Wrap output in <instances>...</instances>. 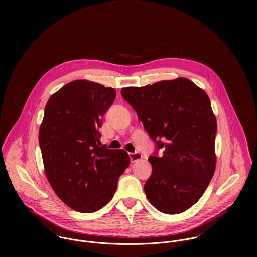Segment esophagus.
I'll return each mask as SVG.
<instances>
[{"label": "esophagus", "mask_w": 257, "mask_h": 257, "mask_svg": "<svg viewBox=\"0 0 257 257\" xmlns=\"http://www.w3.org/2000/svg\"><path fill=\"white\" fill-rule=\"evenodd\" d=\"M130 157H131V161L134 163V162H137V161H140L143 159V155L142 153L140 152H134V153H130Z\"/></svg>", "instance_id": "34e87169"}]
</instances>
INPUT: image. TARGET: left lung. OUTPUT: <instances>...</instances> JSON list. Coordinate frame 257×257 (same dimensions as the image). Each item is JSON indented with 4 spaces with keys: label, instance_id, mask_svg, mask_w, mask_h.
Here are the masks:
<instances>
[{
    "label": "left lung",
    "instance_id": "8db88e82",
    "mask_svg": "<svg viewBox=\"0 0 257 257\" xmlns=\"http://www.w3.org/2000/svg\"><path fill=\"white\" fill-rule=\"evenodd\" d=\"M163 155L148 158L152 173L145 185L150 204L176 215L196 204L216 170L217 119L207 93L187 78L121 90Z\"/></svg>",
    "mask_w": 257,
    "mask_h": 257
}]
</instances>
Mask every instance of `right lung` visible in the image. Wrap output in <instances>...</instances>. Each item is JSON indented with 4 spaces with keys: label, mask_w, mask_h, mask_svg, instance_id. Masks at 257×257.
<instances>
[{
    "label": "right lung",
    "mask_w": 257,
    "mask_h": 257,
    "mask_svg": "<svg viewBox=\"0 0 257 257\" xmlns=\"http://www.w3.org/2000/svg\"><path fill=\"white\" fill-rule=\"evenodd\" d=\"M114 98L113 88L75 80L45 106L38 133L45 176L57 197L80 213L106 206L131 163L123 149L100 147L99 127Z\"/></svg>",
    "instance_id": "right-lung-1"
}]
</instances>
